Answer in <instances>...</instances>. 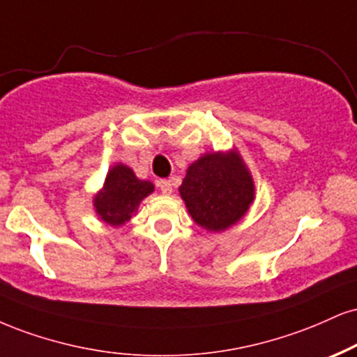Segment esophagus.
Wrapping results in <instances>:
<instances>
[{
    "mask_svg": "<svg viewBox=\"0 0 357 357\" xmlns=\"http://www.w3.org/2000/svg\"><path fill=\"white\" fill-rule=\"evenodd\" d=\"M158 188H160L162 195H171L173 192V184H171L169 179H160L158 181Z\"/></svg>",
    "mask_w": 357,
    "mask_h": 357,
    "instance_id": "1",
    "label": "esophagus"
}]
</instances>
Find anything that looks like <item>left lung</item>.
<instances>
[{
	"label": "left lung",
	"instance_id": "obj_1",
	"mask_svg": "<svg viewBox=\"0 0 357 357\" xmlns=\"http://www.w3.org/2000/svg\"><path fill=\"white\" fill-rule=\"evenodd\" d=\"M179 195L197 226L220 233L248 213L255 181L236 149L206 153L188 167Z\"/></svg>",
	"mask_w": 357,
	"mask_h": 357
}]
</instances>
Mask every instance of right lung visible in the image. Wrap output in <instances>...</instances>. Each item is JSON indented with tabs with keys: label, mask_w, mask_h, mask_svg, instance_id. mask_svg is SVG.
<instances>
[{
	"label": "right lung",
	"mask_w": 357,
	"mask_h": 357,
	"mask_svg": "<svg viewBox=\"0 0 357 357\" xmlns=\"http://www.w3.org/2000/svg\"><path fill=\"white\" fill-rule=\"evenodd\" d=\"M154 191L151 181L137 179L131 167L123 162L114 165L106 174L101 191L94 196L96 214L109 226H123L131 220L137 206Z\"/></svg>",
	"instance_id": "add662e5"
}]
</instances>
